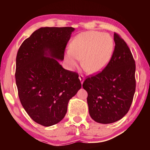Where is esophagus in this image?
Listing matches in <instances>:
<instances>
[{"instance_id": "obj_1", "label": "esophagus", "mask_w": 150, "mask_h": 150, "mask_svg": "<svg viewBox=\"0 0 150 150\" xmlns=\"http://www.w3.org/2000/svg\"><path fill=\"white\" fill-rule=\"evenodd\" d=\"M79 79H80L81 83V84H83V81H84V76H83V75H80L79 77Z\"/></svg>"}]
</instances>
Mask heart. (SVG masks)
Masks as SVG:
<instances>
[{
	"instance_id": "obj_1",
	"label": "heart",
	"mask_w": 150,
	"mask_h": 150,
	"mask_svg": "<svg viewBox=\"0 0 150 150\" xmlns=\"http://www.w3.org/2000/svg\"><path fill=\"white\" fill-rule=\"evenodd\" d=\"M113 51V40L107 34L89 31L81 33L73 40L71 50L65 59L70 67H76L80 59L88 72L95 73L103 69L108 63Z\"/></svg>"
}]
</instances>
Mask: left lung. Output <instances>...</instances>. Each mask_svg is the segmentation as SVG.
I'll list each match as a JSON object with an SVG mask.
<instances>
[{
    "label": "left lung",
    "mask_w": 150,
    "mask_h": 150,
    "mask_svg": "<svg viewBox=\"0 0 150 150\" xmlns=\"http://www.w3.org/2000/svg\"><path fill=\"white\" fill-rule=\"evenodd\" d=\"M114 40L115 50L107 65L83 83L88 93L91 117L101 124L122 118L130 108L136 90V64L131 51L115 32Z\"/></svg>",
    "instance_id": "8db88e82"
}]
</instances>
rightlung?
Segmentation results:
<instances>
[{
    "instance_id": "right-lung-1",
    "label": "right lung",
    "mask_w": 150,
    "mask_h": 150,
    "mask_svg": "<svg viewBox=\"0 0 150 150\" xmlns=\"http://www.w3.org/2000/svg\"><path fill=\"white\" fill-rule=\"evenodd\" d=\"M72 27H44L33 32L18 51L16 83L22 106L44 126L62 120L69 100L81 87L78 73L63 69L58 61L64 52ZM50 54L52 58L46 57Z\"/></svg>"
}]
</instances>
